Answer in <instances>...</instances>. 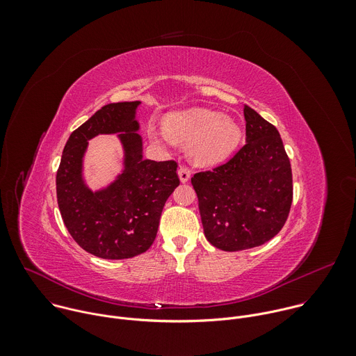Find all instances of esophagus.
Here are the masks:
<instances>
[{"instance_id":"obj_1","label":"esophagus","mask_w":356,"mask_h":356,"mask_svg":"<svg viewBox=\"0 0 356 356\" xmlns=\"http://www.w3.org/2000/svg\"><path fill=\"white\" fill-rule=\"evenodd\" d=\"M190 176H191V170H190L187 166H181V168L179 169V177H180V181H181V183L188 181Z\"/></svg>"}]
</instances>
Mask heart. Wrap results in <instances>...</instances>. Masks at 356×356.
<instances>
[{"label": "heart", "mask_w": 356, "mask_h": 356, "mask_svg": "<svg viewBox=\"0 0 356 356\" xmlns=\"http://www.w3.org/2000/svg\"><path fill=\"white\" fill-rule=\"evenodd\" d=\"M165 132L155 129L149 132L154 142H191L190 155L198 166H216L222 163L241 142V127L222 114L207 110L193 108L172 113L165 118Z\"/></svg>", "instance_id": "1"}]
</instances>
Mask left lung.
Masks as SVG:
<instances>
[{"label": "left lung", "mask_w": 356, "mask_h": 356, "mask_svg": "<svg viewBox=\"0 0 356 356\" xmlns=\"http://www.w3.org/2000/svg\"><path fill=\"white\" fill-rule=\"evenodd\" d=\"M243 117L246 143L227 163L191 177L206 238L227 252L270 241L293 201L291 166L279 131L249 106Z\"/></svg>", "instance_id": "left-lung-1"}]
</instances>
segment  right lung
I'll use <instances>...</instances> for the list:
<instances>
[{
	"mask_svg": "<svg viewBox=\"0 0 356 356\" xmlns=\"http://www.w3.org/2000/svg\"><path fill=\"white\" fill-rule=\"evenodd\" d=\"M140 101L113 103L72 132L56 173L58 204L73 239L103 259H128L154 243L165 202L179 186L175 161L142 158L135 120ZM118 133L124 146V170L107 189L91 192L83 183L82 156L88 140Z\"/></svg>",
	"mask_w": 356,
	"mask_h": 356,
	"instance_id": "right-lung-1",
	"label": "right lung"
}]
</instances>
